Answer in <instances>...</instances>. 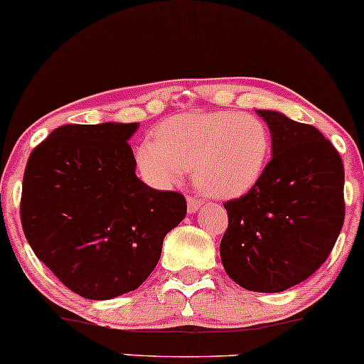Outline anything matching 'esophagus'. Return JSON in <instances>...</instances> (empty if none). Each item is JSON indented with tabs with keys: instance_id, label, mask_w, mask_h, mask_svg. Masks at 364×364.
Masks as SVG:
<instances>
[{
	"instance_id": "obj_1",
	"label": "esophagus",
	"mask_w": 364,
	"mask_h": 364,
	"mask_svg": "<svg viewBox=\"0 0 364 364\" xmlns=\"http://www.w3.org/2000/svg\"><path fill=\"white\" fill-rule=\"evenodd\" d=\"M201 205H203V201L201 200H198V198L194 196H187V210H189V213L198 212Z\"/></svg>"
}]
</instances>
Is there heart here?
<instances>
[{
  "label": "heart",
  "mask_w": 364,
  "mask_h": 364,
  "mask_svg": "<svg viewBox=\"0 0 364 364\" xmlns=\"http://www.w3.org/2000/svg\"><path fill=\"white\" fill-rule=\"evenodd\" d=\"M272 134L259 117L237 112H187L156 127L134 152L141 178L154 187L178 183L191 166L213 198H238L263 178Z\"/></svg>",
  "instance_id": "1"
}]
</instances>
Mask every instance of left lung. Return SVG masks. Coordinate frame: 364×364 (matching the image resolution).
<instances>
[{
	"instance_id": "left-lung-1",
	"label": "left lung",
	"mask_w": 364,
	"mask_h": 364,
	"mask_svg": "<svg viewBox=\"0 0 364 364\" xmlns=\"http://www.w3.org/2000/svg\"><path fill=\"white\" fill-rule=\"evenodd\" d=\"M272 134V161L259 182L224 203L220 259L231 280L280 293L328 259L346 217L343 163L319 129L280 112L257 110Z\"/></svg>"
}]
</instances>
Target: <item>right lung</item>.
<instances>
[{
  "mask_svg": "<svg viewBox=\"0 0 364 364\" xmlns=\"http://www.w3.org/2000/svg\"><path fill=\"white\" fill-rule=\"evenodd\" d=\"M138 122L66 124L31 152L21 220L42 263L73 293L112 299L147 280L186 198L134 173L129 140Z\"/></svg>",
  "mask_w": 364,
  "mask_h": 364,
  "instance_id": "1",
  "label": "right lung"
}]
</instances>
